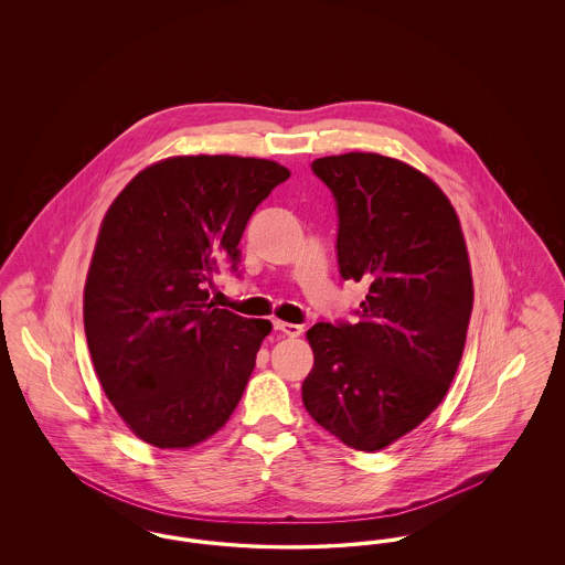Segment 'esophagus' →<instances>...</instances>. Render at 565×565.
<instances>
[{"label": "esophagus", "mask_w": 565, "mask_h": 565, "mask_svg": "<svg viewBox=\"0 0 565 565\" xmlns=\"http://www.w3.org/2000/svg\"><path fill=\"white\" fill-rule=\"evenodd\" d=\"M273 328H275V330H279V332H284L286 337H298V334L302 332V326H298V323L281 322V320H273Z\"/></svg>", "instance_id": "1"}]
</instances>
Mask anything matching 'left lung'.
Wrapping results in <instances>:
<instances>
[{
  "instance_id": "8db88e82",
  "label": "left lung",
  "mask_w": 565,
  "mask_h": 565,
  "mask_svg": "<svg viewBox=\"0 0 565 565\" xmlns=\"http://www.w3.org/2000/svg\"><path fill=\"white\" fill-rule=\"evenodd\" d=\"M339 215L343 279L369 295L358 322L316 323L302 381L307 413L351 449L379 451L445 398L472 311L456 210L422 171L373 152L311 162Z\"/></svg>"
}]
</instances>
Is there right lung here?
<instances>
[{"instance_id": "1", "label": "right lung", "mask_w": 565, "mask_h": 565, "mask_svg": "<svg viewBox=\"0 0 565 565\" xmlns=\"http://www.w3.org/2000/svg\"><path fill=\"white\" fill-rule=\"evenodd\" d=\"M277 162L175 157L127 184L102 222L84 286V332L109 403L141 440L186 449L239 404L269 320L217 309L207 286L237 270L243 231Z\"/></svg>"}]
</instances>
